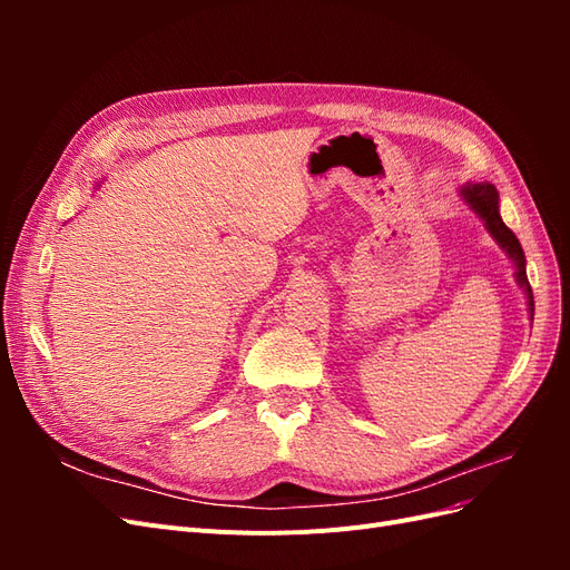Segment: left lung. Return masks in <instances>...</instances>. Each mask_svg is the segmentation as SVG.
<instances>
[{
	"label": "left lung",
	"instance_id": "left-lung-1",
	"mask_svg": "<svg viewBox=\"0 0 570 570\" xmlns=\"http://www.w3.org/2000/svg\"><path fill=\"white\" fill-rule=\"evenodd\" d=\"M461 199L469 204V209L485 223L488 233L492 235L494 243L504 249V254L511 258L513 264V275H515V283L523 289V295L528 299V314L530 318L534 316V299H532V289L528 283V273H525V254L523 247L519 243V237H515L509 228L507 223L499 216V193L492 183H465L459 189Z\"/></svg>",
	"mask_w": 570,
	"mask_h": 570
}]
</instances>
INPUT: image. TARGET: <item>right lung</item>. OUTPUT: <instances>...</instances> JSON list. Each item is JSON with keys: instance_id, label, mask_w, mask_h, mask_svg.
<instances>
[{"instance_id": "add662e5", "label": "right lung", "mask_w": 570, "mask_h": 570, "mask_svg": "<svg viewBox=\"0 0 570 570\" xmlns=\"http://www.w3.org/2000/svg\"><path fill=\"white\" fill-rule=\"evenodd\" d=\"M99 185H101V183H97V187H99ZM97 187H95V189H97Z\"/></svg>"}]
</instances>
